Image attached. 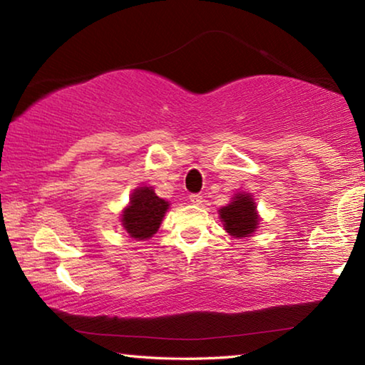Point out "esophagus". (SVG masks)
<instances>
[{
    "mask_svg": "<svg viewBox=\"0 0 365 365\" xmlns=\"http://www.w3.org/2000/svg\"><path fill=\"white\" fill-rule=\"evenodd\" d=\"M190 202L195 206H200L202 202V196L201 195H190Z\"/></svg>",
    "mask_w": 365,
    "mask_h": 365,
    "instance_id": "1",
    "label": "esophagus"
}]
</instances>
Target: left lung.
Returning <instances> with one entry per match:
<instances>
[{
	"instance_id": "8db88e82",
	"label": "left lung",
	"mask_w": 365,
	"mask_h": 365,
	"mask_svg": "<svg viewBox=\"0 0 365 365\" xmlns=\"http://www.w3.org/2000/svg\"><path fill=\"white\" fill-rule=\"evenodd\" d=\"M219 219L225 232L233 238L252 237L261 220L255 197L251 193H243V191L232 196V201L219 209Z\"/></svg>"
}]
</instances>
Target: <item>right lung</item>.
<instances>
[{
    "mask_svg": "<svg viewBox=\"0 0 365 365\" xmlns=\"http://www.w3.org/2000/svg\"><path fill=\"white\" fill-rule=\"evenodd\" d=\"M169 201L154 193L153 187H138L132 191L130 202L122 209L120 222L128 237L135 240H150L159 230Z\"/></svg>",
    "mask_w": 365,
    "mask_h": 365,
    "instance_id": "1",
    "label": "right lung"
}]
</instances>
